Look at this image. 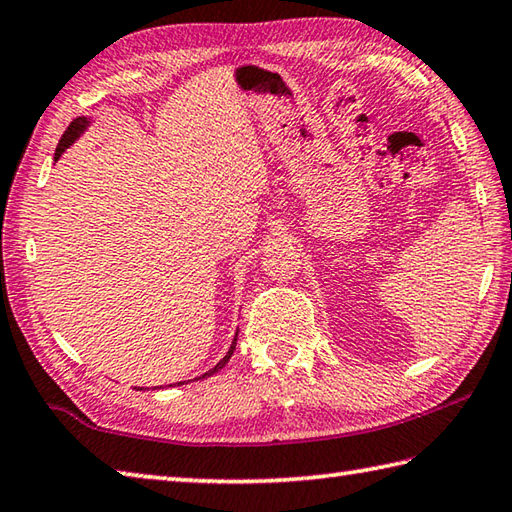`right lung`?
<instances>
[{"label":"right lung","instance_id":"right-lung-1","mask_svg":"<svg viewBox=\"0 0 512 512\" xmlns=\"http://www.w3.org/2000/svg\"><path fill=\"white\" fill-rule=\"evenodd\" d=\"M91 123H94V118H91V116H78L76 120H73V123L67 127V132H64L62 134V138H60V143H58V147H55V156H53V159L55 161H58L60 159V156L64 154V152H67L69 150V147L73 145V143H78L80 141V138L82 136H85V132H87V129L91 127ZM237 333L239 331H235V338H232V345H230V349L226 351V356L224 358H221L219 362H217V365L215 367H212V369H208L206 371V374H201V376H197V378H194V380H201V378H206V376H212V374H217V371L219 369H224L226 367V362L230 360V356H232V351H235V345H237ZM183 383H185V380H183ZM183 383H176V385H183ZM172 387V385H170Z\"/></svg>","mask_w":512,"mask_h":512}]
</instances>
